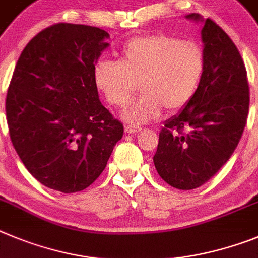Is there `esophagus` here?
<instances>
[{"label": "esophagus", "instance_id": "esophagus-1", "mask_svg": "<svg viewBox=\"0 0 258 258\" xmlns=\"http://www.w3.org/2000/svg\"><path fill=\"white\" fill-rule=\"evenodd\" d=\"M141 131H143V128H139V127H134V126L124 127V132H126V134H139V132Z\"/></svg>", "mask_w": 258, "mask_h": 258}]
</instances>
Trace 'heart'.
Masks as SVG:
<instances>
[{
    "mask_svg": "<svg viewBox=\"0 0 258 258\" xmlns=\"http://www.w3.org/2000/svg\"><path fill=\"white\" fill-rule=\"evenodd\" d=\"M206 69L204 51L194 41H181L166 33L136 37L119 52V62L100 60L94 68V82L105 100L124 108L143 92L123 118L132 124L154 120L163 109L180 112L196 95Z\"/></svg>",
    "mask_w": 258,
    "mask_h": 258,
    "instance_id": "b5f03b06",
    "label": "heart"
}]
</instances>
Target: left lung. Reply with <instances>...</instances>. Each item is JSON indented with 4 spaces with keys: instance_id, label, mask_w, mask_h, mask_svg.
<instances>
[{
    "instance_id": "left-lung-1",
    "label": "left lung",
    "mask_w": 258,
    "mask_h": 258,
    "mask_svg": "<svg viewBox=\"0 0 258 258\" xmlns=\"http://www.w3.org/2000/svg\"><path fill=\"white\" fill-rule=\"evenodd\" d=\"M186 19L204 22L206 69L191 101L164 123L153 157L159 176L180 190L202 186L230 159L249 108L247 71L230 37L199 14Z\"/></svg>"
}]
</instances>
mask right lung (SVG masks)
I'll list each match as a JSON object with an SVG mask.
<instances>
[{
	"label": "right lung",
	"mask_w": 258,
	"mask_h": 258,
	"mask_svg": "<svg viewBox=\"0 0 258 258\" xmlns=\"http://www.w3.org/2000/svg\"><path fill=\"white\" fill-rule=\"evenodd\" d=\"M108 38L100 28L59 23L34 36L16 62L6 95L11 143L25 168L50 189L89 187L123 136L94 82Z\"/></svg>",
	"instance_id": "add662e5"
}]
</instances>
